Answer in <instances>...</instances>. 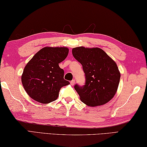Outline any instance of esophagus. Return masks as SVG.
<instances>
[{"mask_svg": "<svg viewBox=\"0 0 147 147\" xmlns=\"http://www.w3.org/2000/svg\"><path fill=\"white\" fill-rule=\"evenodd\" d=\"M75 82H76V81H75V80L74 79V80H72V81H71V82H70V84H71V85L74 86V85L75 84Z\"/></svg>", "mask_w": 147, "mask_h": 147, "instance_id": "34e87169", "label": "esophagus"}]
</instances>
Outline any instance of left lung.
<instances>
[{"label":"left lung","instance_id":"8db88e82","mask_svg":"<svg viewBox=\"0 0 147 147\" xmlns=\"http://www.w3.org/2000/svg\"><path fill=\"white\" fill-rule=\"evenodd\" d=\"M72 54L82 66L85 84L74 86L81 100L89 106L106 104L117 92L120 73L116 63L99 48H74Z\"/></svg>","mask_w":147,"mask_h":147}]
</instances>
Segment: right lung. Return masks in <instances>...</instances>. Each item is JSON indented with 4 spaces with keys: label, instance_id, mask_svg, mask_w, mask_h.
<instances>
[{
    "label": "right lung",
    "instance_id": "right-lung-1",
    "mask_svg": "<svg viewBox=\"0 0 147 147\" xmlns=\"http://www.w3.org/2000/svg\"><path fill=\"white\" fill-rule=\"evenodd\" d=\"M68 51L66 47H45L29 61L22 82L30 97L40 103H50L57 98L61 88L70 84L64 79V70L59 66Z\"/></svg>",
    "mask_w": 147,
    "mask_h": 147
}]
</instances>
